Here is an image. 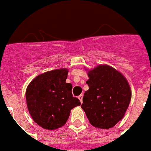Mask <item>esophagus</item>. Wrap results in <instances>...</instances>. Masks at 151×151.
Masks as SVG:
<instances>
[{"instance_id": "1", "label": "esophagus", "mask_w": 151, "mask_h": 151, "mask_svg": "<svg viewBox=\"0 0 151 151\" xmlns=\"http://www.w3.org/2000/svg\"><path fill=\"white\" fill-rule=\"evenodd\" d=\"M78 99L80 100V102L82 103V99H83V95H80L79 96H78Z\"/></svg>"}]
</instances>
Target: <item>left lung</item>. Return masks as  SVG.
I'll use <instances>...</instances> for the list:
<instances>
[{
	"label": "left lung",
	"instance_id": "1",
	"mask_svg": "<svg viewBox=\"0 0 151 151\" xmlns=\"http://www.w3.org/2000/svg\"><path fill=\"white\" fill-rule=\"evenodd\" d=\"M88 76L89 88L84 93L81 107L92 126L101 129L113 127L129 106V83L123 74L108 65L88 70Z\"/></svg>",
	"mask_w": 151,
	"mask_h": 151
}]
</instances>
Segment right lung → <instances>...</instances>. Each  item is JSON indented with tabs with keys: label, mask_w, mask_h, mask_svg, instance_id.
<instances>
[{
	"label": "right lung",
	"mask_w": 151,
	"mask_h": 151,
	"mask_svg": "<svg viewBox=\"0 0 151 151\" xmlns=\"http://www.w3.org/2000/svg\"><path fill=\"white\" fill-rule=\"evenodd\" d=\"M69 70L54 69L34 78L26 90V101L29 114L44 129L63 127L70 111L81 105L72 94L73 86L66 83Z\"/></svg>",
	"instance_id": "right-lung-1"
}]
</instances>
